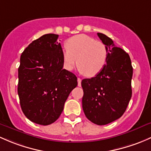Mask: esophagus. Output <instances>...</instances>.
<instances>
[{
  "label": "esophagus",
  "instance_id": "obj_1",
  "mask_svg": "<svg viewBox=\"0 0 151 151\" xmlns=\"http://www.w3.org/2000/svg\"><path fill=\"white\" fill-rule=\"evenodd\" d=\"M77 82H78V86L81 87V82H82V80L80 78H77Z\"/></svg>",
  "mask_w": 151,
  "mask_h": 151
}]
</instances>
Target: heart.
I'll list each match as a JSON object with an SVG mask.
<instances>
[{
  "instance_id": "obj_1",
  "label": "heart",
  "mask_w": 151,
  "mask_h": 151,
  "mask_svg": "<svg viewBox=\"0 0 151 151\" xmlns=\"http://www.w3.org/2000/svg\"><path fill=\"white\" fill-rule=\"evenodd\" d=\"M66 45V47L62 50V58L66 70L71 71L77 63L80 72L91 77L104 69L108 51L103 42L90 36L80 34L68 39Z\"/></svg>"
}]
</instances>
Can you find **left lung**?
Masks as SVG:
<instances>
[{"label": "left lung", "mask_w": 151, "mask_h": 151, "mask_svg": "<svg viewBox=\"0 0 151 151\" xmlns=\"http://www.w3.org/2000/svg\"><path fill=\"white\" fill-rule=\"evenodd\" d=\"M98 36L108 51L106 63L99 74L84 79L82 109L87 118L98 125L118 119L126 111L132 97L133 69L129 55L102 33Z\"/></svg>", "instance_id": "8db88e82"}]
</instances>
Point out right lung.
I'll return each mask as SVG.
<instances>
[{
	"instance_id": "obj_1",
	"label": "right lung",
	"mask_w": 151,
	"mask_h": 151,
	"mask_svg": "<svg viewBox=\"0 0 151 151\" xmlns=\"http://www.w3.org/2000/svg\"><path fill=\"white\" fill-rule=\"evenodd\" d=\"M58 35L46 34L32 41L20 57L18 95L22 110L30 121L48 125L56 121L77 78L63 69Z\"/></svg>"
}]
</instances>
